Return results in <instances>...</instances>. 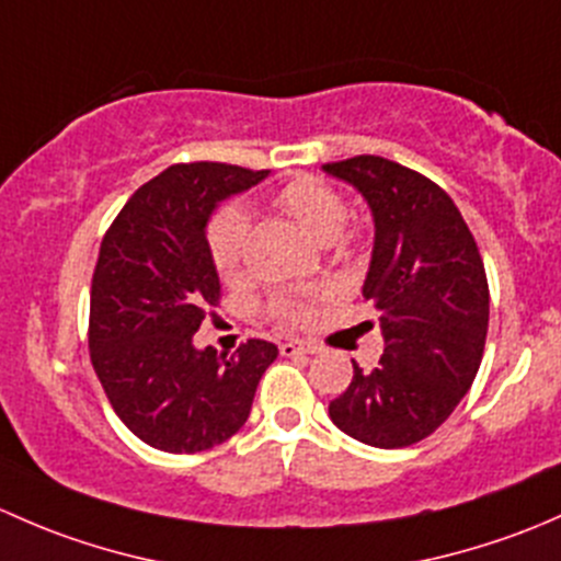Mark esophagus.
I'll use <instances>...</instances> for the list:
<instances>
[{"mask_svg":"<svg viewBox=\"0 0 561 561\" xmlns=\"http://www.w3.org/2000/svg\"><path fill=\"white\" fill-rule=\"evenodd\" d=\"M313 343H299V340H288V343H280V354L283 356H297V354H316Z\"/></svg>","mask_w":561,"mask_h":561,"instance_id":"esophagus-1","label":"esophagus"}]
</instances>
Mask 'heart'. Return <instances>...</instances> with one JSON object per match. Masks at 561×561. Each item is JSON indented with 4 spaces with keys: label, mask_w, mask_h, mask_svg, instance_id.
<instances>
[{
    "label": "heart",
    "mask_w": 561,
    "mask_h": 561,
    "mask_svg": "<svg viewBox=\"0 0 561 561\" xmlns=\"http://www.w3.org/2000/svg\"><path fill=\"white\" fill-rule=\"evenodd\" d=\"M273 202L278 210L294 218L319 242H337L345 221H348V205H345L343 194L334 192L327 183L316 181V178H297V181L286 183L273 196ZM248 232H251L248 213L238 205L221 207L207 221V253H210L221 278H238L245 267ZM264 308H267L270 319L286 323V327H297V323L308 321L310 316L308 299L297 297V294H275Z\"/></svg>",
    "instance_id": "b5f03b06"
}]
</instances>
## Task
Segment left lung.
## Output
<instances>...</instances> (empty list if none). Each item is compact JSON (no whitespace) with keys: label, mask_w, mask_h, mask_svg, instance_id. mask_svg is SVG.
Returning a JSON list of instances; mask_svg holds the SVG:
<instances>
[{"label":"left lung","mask_w":561,"mask_h":561,"mask_svg":"<svg viewBox=\"0 0 561 561\" xmlns=\"http://www.w3.org/2000/svg\"><path fill=\"white\" fill-rule=\"evenodd\" d=\"M351 183L375 218L365 299L380 313L383 356L348 389L329 419L354 440L405 448L430 437L470 391L489 329L481 251L454 199L421 172L383 156L323 164Z\"/></svg>","instance_id":"left-lung-1"}]
</instances>
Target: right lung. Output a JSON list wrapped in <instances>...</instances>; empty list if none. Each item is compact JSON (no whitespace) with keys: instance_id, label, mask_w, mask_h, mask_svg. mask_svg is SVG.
Segmentation results:
<instances>
[{"instance_id":"obj_1","label":"right lung","mask_w":561,"mask_h":561,"mask_svg":"<svg viewBox=\"0 0 561 561\" xmlns=\"http://www.w3.org/2000/svg\"><path fill=\"white\" fill-rule=\"evenodd\" d=\"M264 175L224 161L172 164L129 196L102 238L91 278V365L118 419L159 451L196 454L227 443L278 356L256 337L232 356L192 343L207 308L221 299L207 218Z\"/></svg>"}]
</instances>
